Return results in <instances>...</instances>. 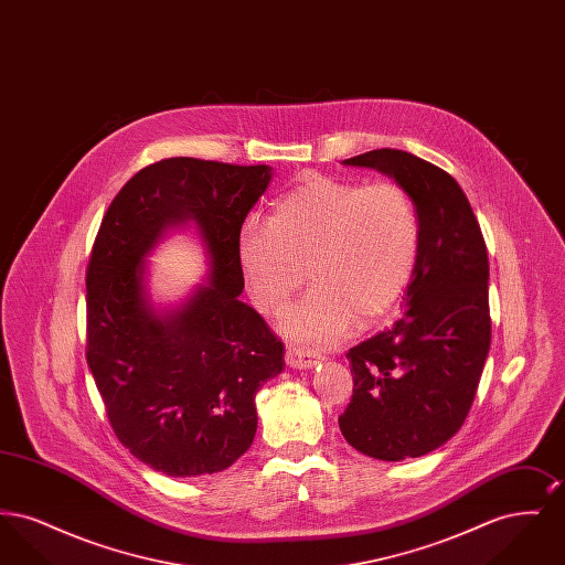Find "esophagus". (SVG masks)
I'll use <instances>...</instances> for the list:
<instances>
[{
    "instance_id": "1",
    "label": "esophagus",
    "mask_w": 565,
    "mask_h": 565,
    "mask_svg": "<svg viewBox=\"0 0 565 565\" xmlns=\"http://www.w3.org/2000/svg\"><path fill=\"white\" fill-rule=\"evenodd\" d=\"M318 362H320V355L313 353V351L296 348V345L286 348V364L292 366V369H311Z\"/></svg>"
}]
</instances>
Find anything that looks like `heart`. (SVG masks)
<instances>
[{
    "label": "heart",
    "mask_w": 565,
    "mask_h": 565,
    "mask_svg": "<svg viewBox=\"0 0 565 565\" xmlns=\"http://www.w3.org/2000/svg\"><path fill=\"white\" fill-rule=\"evenodd\" d=\"M417 256L419 217L396 182L309 178L275 205L269 226L247 224L239 237L243 275L263 313H279L307 275L313 281L281 322L286 337L311 345L341 341L353 320L385 316Z\"/></svg>",
    "instance_id": "1"
}]
</instances>
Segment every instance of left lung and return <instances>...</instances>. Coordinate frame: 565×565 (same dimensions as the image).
<instances>
[{"mask_svg":"<svg viewBox=\"0 0 565 565\" xmlns=\"http://www.w3.org/2000/svg\"><path fill=\"white\" fill-rule=\"evenodd\" d=\"M343 164L376 169L411 194L419 256L403 318L348 351L353 394L339 428L364 456H426L466 422L491 345L483 233L463 190L431 162L381 148Z\"/></svg>","mask_w":565,"mask_h":565,"instance_id":"1","label":"left lung"}]
</instances>
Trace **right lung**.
<instances>
[{"instance_id":"add662e5","label":"right lung","mask_w":565,"mask_h":565,"mask_svg":"<svg viewBox=\"0 0 565 565\" xmlns=\"http://www.w3.org/2000/svg\"><path fill=\"white\" fill-rule=\"evenodd\" d=\"M269 182L267 164L164 159L137 171L102 220L86 269V362L118 440L162 475L235 463L258 428L256 392L284 369V343L239 300L243 220ZM189 218L213 273L180 310L157 315L142 260Z\"/></svg>"}]
</instances>
